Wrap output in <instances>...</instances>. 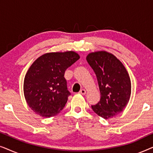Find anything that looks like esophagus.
Listing matches in <instances>:
<instances>
[{"instance_id": "esophagus-1", "label": "esophagus", "mask_w": 153, "mask_h": 153, "mask_svg": "<svg viewBox=\"0 0 153 153\" xmlns=\"http://www.w3.org/2000/svg\"><path fill=\"white\" fill-rule=\"evenodd\" d=\"M79 93L81 94V95H85V93H86V91H85V90H84V89H81V91H79Z\"/></svg>"}]
</instances>
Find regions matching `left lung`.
I'll return each mask as SVG.
<instances>
[{
  "mask_svg": "<svg viewBox=\"0 0 153 153\" xmlns=\"http://www.w3.org/2000/svg\"><path fill=\"white\" fill-rule=\"evenodd\" d=\"M86 60L95 73L101 95L100 102L91 107L102 118H112L124 110L130 98L128 72L116 56L105 51L90 53Z\"/></svg>",
  "mask_w": 153,
  "mask_h": 153,
  "instance_id": "obj_1",
  "label": "left lung"
}]
</instances>
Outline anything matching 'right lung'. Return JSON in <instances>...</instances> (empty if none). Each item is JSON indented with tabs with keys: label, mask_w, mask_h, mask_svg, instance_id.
Masks as SVG:
<instances>
[{
	"label": "right lung",
	"mask_w": 153,
	"mask_h": 153,
	"mask_svg": "<svg viewBox=\"0 0 153 153\" xmlns=\"http://www.w3.org/2000/svg\"><path fill=\"white\" fill-rule=\"evenodd\" d=\"M80 58L76 52H52L39 56L28 69L24 82L26 101L35 114L50 118L60 113L71 95L65 72Z\"/></svg>",
	"instance_id": "right-lung-1"
}]
</instances>
